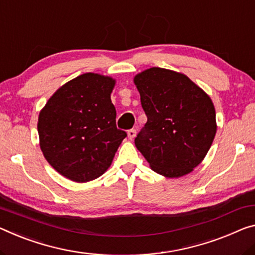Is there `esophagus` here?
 Here are the masks:
<instances>
[{"label":"esophagus","instance_id":"obj_1","mask_svg":"<svg viewBox=\"0 0 255 255\" xmlns=\"http://www.w3.org/2000/svg\"><path fill=\"white\" fill-rule=\"evenodd\" d=\"M135 134H136V131L134 130V128H131V130H128V139H134V136H135Z\"/></svg>","mask_w":255,"mask_h":255}]
</instances>
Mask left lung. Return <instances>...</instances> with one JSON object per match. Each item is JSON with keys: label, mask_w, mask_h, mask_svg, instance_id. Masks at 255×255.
<instances>
[{"label": "left lung", "mask_w": 255, "mask_h": 255, "mask_svg": "<svg viewBox=\"0 0 255 255\" xmlns=\"http://www.w3.org/2000/svg\"><path fill=\"white\" fill-rule=\"evenodd\" d=\"M134 83L147 123L135 147L158 174L180 178L204 159L217 132L210 97L183 74L152 67Z\"/></svg>", "instance_id": "1"}]
</instances>
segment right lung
<instances>
[{
	"instance_id": "add662e5",
	"label": "right lung",
	"mask_w": 255,
	"mask_h": 255,
	"mask_svg": "<svg viewBox=\"0 0 255 255\" xmlns=\"http://www.w3.org/2000/svg\"><path fill=\"white\" fill-rule=\"evenodd\" d=\"M115 81L87 73L57 90L38 116L45 159L75 182L99 178L111 166L127 132L116 127L111 100Z\"/></svg>"
}]
</instances>
